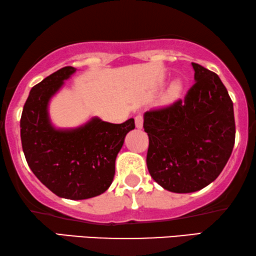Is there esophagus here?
I'll use <instances>...</instances> for the list:
<instances>
[{
    "mask_svg": "<svg viewBox=\"0 0 256 256\" xmlns=\"http://www.w3.org/2000/svg\"><path fill=\"white\" fill-rule=\"evenodd\" d=\"M143 120H144L143 116H142V114L136 116V118H134L136 128H143Z\"/></svg>",
    "mask_w": 256,
    "mask_h": 256,
    "instance_id": "obj_1",
    "label": "esophagus"
}]
</instances>
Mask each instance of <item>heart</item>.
<instances>
[{"mask_svg": "<svg viewBox=\"0 0 256 256\" xmlns=\"http://www.w3.org/2000/svg\"><path fill=\"white\" fill-rule=\"evenodd\" d=\"M180 92H182V82L180 80H174V82H171L169 90H168V98L170 100L178 98Z\"/></svg>", "mask_w": 256, "mask_h": 256, "instance_id": "b5f03b06", "label": "heart"}]
</instances>
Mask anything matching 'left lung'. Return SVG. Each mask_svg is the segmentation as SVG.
I'll return each mask as SVG.
<instances>
[{"label": "left lung", "instance_id": "1", "mask_svg": "<svg viewBox=\"0 0 256 256\" xmlns=\"http://www.w3.org/2000/svg\"><path fill=\"white\" fill-rule=\"evenodd\" d=\"M195 84L184 100L144 114L146 164L156 182L186 194L218 178L235 143L232 102L218 76L192 62Z\"/></svg>", "mask_w": 256, "mask_h": 256}]
</instances>
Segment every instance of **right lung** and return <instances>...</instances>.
I'll return each instance as SVG.
<instances>
[{"label": "right lung", "instance_id": "right-lung-1", "mask_svg": "<svg viewBox=\"0 0 256 256\" xmlns=\"http://www.w3.org/2000/svg\"><path fill=\"white\" fill-rule=\"evenodd\" d=\"M76 70L64 67L30 90L21 116V142L29 168L44 186L62 198L86 200L111 186L116 158L134 119L112 124L94 117L76 128H54L50 100Z\"/></svg>", "mask_w": 256, "mask_h": 256}]
</instances>
